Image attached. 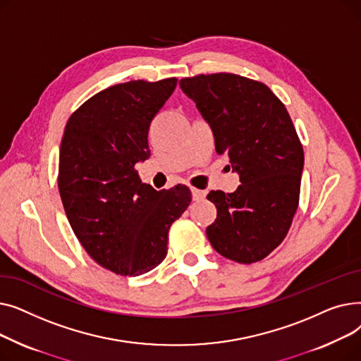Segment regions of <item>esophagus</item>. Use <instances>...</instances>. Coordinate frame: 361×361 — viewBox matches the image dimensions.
Listing matches in <instances>:
<instances>
[{
	"mask_svg": "<svg viewBox=\"0 0 361 361\" xmlns=\"http://www.w3.org/2000/svg\"><path fill=\"white\" fill-rule=\"evenodd\" d=\"M204 192L203 190H199V188H192V197H193V200L195 202H199V200H202L203 197H204Z\"/></svg>",
	"mask_w": 361,
	"mask_h": 361,
	"instance_id": "1",
	"label": "esophagus"
}]
</instances>
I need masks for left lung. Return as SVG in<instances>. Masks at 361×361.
Instances as JSON below:
<instances>
[{"instance_id": "left-lung-1", "label": "left lung", "mask_w": 361, "mask_h": 361, "mask_svg": "<svg viewBox=\"0 0 361 361\" xmlns=\"http://www.w3.org/2000/svg\"><path fill=\"white\" fill-rule=\"evenodd\" d=\"M180 87L241 183L234 193L207 195L216 219L206 235L226 259L259 262L286 238L298 206L305 152L287 108L267 85L231 73L185 78Z\"/></svg>"}]
</instances>
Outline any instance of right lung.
<instances>
[{"label":"right lung","mask_w":361,"mask_h":361,"mask_svg":"<svg viewBox=\"0 0 361 361\" xmlns=\"http://www.w3.org/2000/svg\"><path fill=\"white\" fill-rule=\"evenodd\" d=\"M176 86L171 78L106 87L73 112L64 130L59 190L66 215L89 256L118 275L157 268L171 224L192 202L188 187L157 192L135 169L150 157V123Z\"/></svg>","instance_id":"add662e5"}]
</instances>
